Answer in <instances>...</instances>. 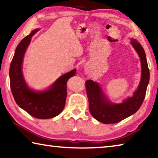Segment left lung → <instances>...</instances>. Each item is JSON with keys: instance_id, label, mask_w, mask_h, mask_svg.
Wrapping results in <instances>:
<instances>
[{"instance_id": "8db88e82", "label": "left lung", "mask_w": 158, "mask_h": 158, "mask_svg": "<svg viewBox=\"0 0 158 158\" xmlns=\"http://www.w3.org/2000/svg\"><path fill=\"white\" fill-rule=\"evenodd\" d=\"M131 44L137 52L141 63V81L132 97L127 98L121 104H111L106 100L97 83L92 80H87L85 82L90 114L93 118L102 123H116L135 114L140 108L145 98L150 78L145 52L136 40L132 39Z\"/></svg>"}]
</instances>
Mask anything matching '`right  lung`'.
<instances>
[{
    "label": "right lung",
    "instance_id": "obj_1",
    "mask_svg": "<svg viewBox=\"0 0 158 158\" xmlns=\"http://www.w3.org/2000/svg\"><path fill=\"white\" fill-rule=\"evenodd\" d=\"M35 30L18 44L10 68V88L16 103L32 116L40 119L52 118L58 116L65 107L67 97V81L74 76L76 69L61 76L49 90L35 92L27 86L23 79L21 66L26 48Z\"/></svg>",
    "mask_w": 158,
    "mask_h": 158
}]
</instances>
